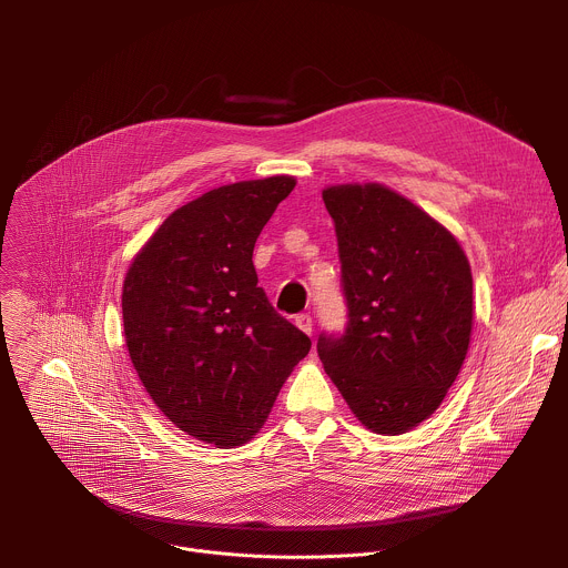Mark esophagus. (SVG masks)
<instances>
[{
  "mask_svg": "<svg viewBox=\"0 0 568 568\" xmlns=\"http://www.w3.org/2000/svg\"><path fill=\"white\" fill-rule=\"evenodd\" d=\"M294 323H296L298 331H303L305 335H312V316L310 314H298L294 318Z\"/></svg>",
  "mask_w": 568,
  "mask_h": 568,
  "instance_id": "1",
  "label": "esophagus"
}]
</instances>
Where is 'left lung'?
I'll list each match as a JSON object with an SVG mask.
<instances>
[{
	"label": "left lung",
	"instance_id": "obj_1",
	"mask_svg": "<svg viewBox=\"0 0 568 568\" xmlns=\"http://www.w3.org/2000/svg\"><path fill=\"white\" fill-rule=\"evenodd\" d=\"M335 220L348 326L316 351L355 418L382 436L427 420L465 362L471 270L460 242L393 189H323Z\"/></svg>",
	"mask_w": 568,
	"mask_h": 568
}]
</instances>
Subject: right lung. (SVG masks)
Wrapping results in <instances>:
<instances>
[{
    "instance_id": "obj_1",
    "label": "right lung",
    "mask_w": 568,
    "mask_h": 568,
    "mask_svg": "<svg viewBox=\"0 0 568 568\" xmlns=\"http://www.w3.org/2000/svg\"><path fill=\"white\" fill-rule=\"evenodd\" d=\"M292 175L235 182L173 211L134 256L123 335L148 395L178 429L250 443L312 342L267 301L254 245Z\"/></svg>"
}]
</instances>
